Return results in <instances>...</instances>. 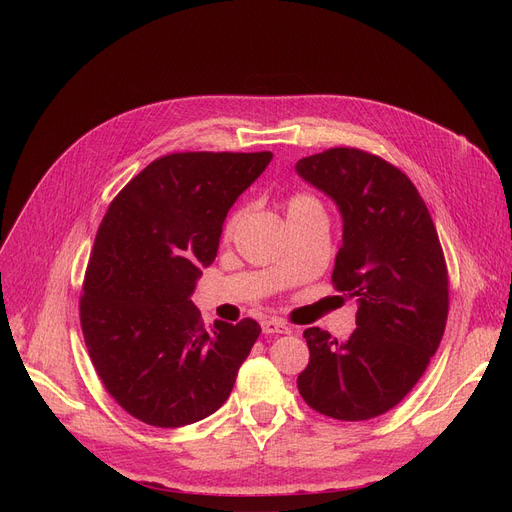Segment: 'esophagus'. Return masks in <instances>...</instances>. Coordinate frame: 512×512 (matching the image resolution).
I'll return each mask as SVG.
<instances>
[{
  "label": "esophagus",
  "mask_w": 512,
  "mask_h": 512,
  "mask_svg": "<svg viewBox=\"0 0 512 512\" xmlns=\"http://www.w3.org/2000/svg\"><path fill=\"white\" fill-rule=\"evenodd\" d=\"M261 328H263V334H288L290 332V328L284 324L282 319H265Z\"/></svg>",
  "instance_id": "esophagus-1"
}]
</instances>
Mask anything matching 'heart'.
<instances>
[{
    "label": "heart",
    "instance_id": "obj_1",
    "mask_svg": "<svg viewBox=\"0 0 512 512\" xmlns=\"http://www.w3.org/2000/svg\"><path fill=\"white\" fill-rule=\"evenodd\" d=\"M301 213H324V207H321V203L313 197V195H307V193H297V195H290L286 199V215L288 218H292V215H301ZM242 222V209H236L232 211L226 222H224V238H232L238 230Z\"/></svg>",
    "mask_w": 512,
    "mask_h": 512
}]
</instances>
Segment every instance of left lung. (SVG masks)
<instances>
[{
	"label": "left lung",
	"instance_id": "obj_1",
	"mask_svg": "<svg viewBox=\"0 0 512 512\" xmlns=\"http://www.w3.org/2000/svg\"><path fill=\"white\" fill-rule=\"evenodd\" d=\"M297 172L340 207L332 284L359 303L344 342L305 330L309 365L297 386L321 415L373 419L415 388L438 351L448 319L444 251L415 184L380 155L334 147L299 159Z\"/></svg>",
	"mask_w": 512,
	"mask_h": 512
}]
</instances>
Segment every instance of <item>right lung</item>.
Listing matches in <instances>:
<instances>
[{"instance_id":"right-lung-1","label":"right lung","mask_w":512,"mask_h":512,"mask_svg":"<svg viewBox=\"0 0 512 512\" xmlns=\"http://www.w3.org/2000/svg\"><path fill=\"white\" fill-rule=\"evenodd\" d=\"M270 151L157 157L107 207L80 294V328L101 384L147 425L182 427L218 411L261 326L205 328L191 294L218 253L238 195Z\"/></svg>"}]
</instances>
